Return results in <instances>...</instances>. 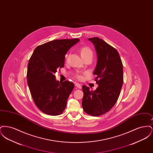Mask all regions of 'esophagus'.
Segmentation results:
<instances>
[{"instance_id": "34e87169", "label": "esophagus", "mask_w": 153, "mask_h": 153, "mask_svg": "<svg viewBox=\"0 0 153 153\" xmlns=\"http://www.w3.org/2000/svg\"><path fill=\"white\" fill-rule=\"evenodd\" d=\"M75 85H76V87H77L78 88H79V89H81V88H82V87H81V85L79 83H76V84H75Z\"/></svg>"}]
</instances>
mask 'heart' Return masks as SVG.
Instances as JSON below:
<instances>
[{
    "label": "heart",
    "instance_id": "heart-1",
    "mask_svg": "<svg viewBox=\"0 0 153 153\" xmlns=\"http://www.w3.org/2000/svg\"><path fill=\"white\" fill-rule=\"evenodd\" d=\"M80 54L81 57L87 56L88 54H92V51L88 47H82L80 49ZM77 77L79 79H81V76L80 75H77Z\"/></svg>",
    "mask_w": 153,
    "mask_h": 153
}]
</instances>
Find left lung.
<instances>
[{
  "instance_id": "1",
  "label": "left lung",
  "mask_w": 153,
  "mask_h": 153,
  "mask_svg": "<svg viewBox=\"0 0 153 153\" xmlns=\"http://www.w3.org/2000/svg\"><path fill=\"white\" fill-rule=\"evenodd\" d=\"M95 46L97 61L94 74L98 87L94 91L84 85L82 106L90 115L108 112L115 104L123 82L122 60L117 50L98 37L88 38Z\"/></svg>"
}]
</instances>
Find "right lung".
<instances>
[{
    "mask_svg": "<svg viewBox=\"0 0 153 153\" xmlns=\"http://www.w3.org/2000/svg\"><path fill=\"white\" fill-rule=\"evenodd\" d=\"M79 41L64 39L46 42L37 46L30 58L27 84L36 105L46 114L59 115L65 109L74 84L68 80L59 82L54 74L64 66L66 53Z\"/></svg>",
    "mask_w": 153,
    "mask_h": 153,
    "instance_id": "1",
    "label": "right lung"
}]
</instances>
